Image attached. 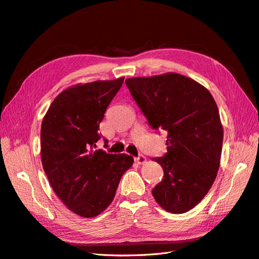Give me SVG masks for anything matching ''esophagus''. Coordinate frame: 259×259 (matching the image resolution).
Listing matches in <instances>:
<instances>
[{
  "instance_id": "obj_1",
  "label": "esophagus",
  "mask_w": 259,
  "mask_h": 259,
  "mask_svg": "<svg viewBox=\"0 0 259 259\" xmlns=\"http://www.w3.org/2000/svg\"><path fill=\"white\" fill-rule=\"evenodd\" d=\"M135 161L138 163V164H144V163H146V156L145 155H143V154H139L137 158L135 159Z\"/></svg>"
}]
</instances>
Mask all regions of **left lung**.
I'll list each match as a JSON object with an SVG mask.
<instances>
[{
	"label": "left lung",
	"mask_w": 259,
	"mask_h": 259,
	"mask_svg": "<svg viewBox=\"0 0 259 259\" xmlns=\"http://www.w3.org/2000/svg\"><path fill=\"white\" fill-rule=\"evenodd\" d=\"M125 84L149 125L167 133V152L152 159L164 170L153 198L169 213H186L205 197L221 164L224 131L215 100L200 83L173 72Z\"/></svg>",
	"instance_id": "8db88e82"
}]
</instances>
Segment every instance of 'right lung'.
Instances as JSON below:
<instances>
[{
	"mask_svg": "<svg viewBox=\"0 0 259 259\" xmlns=\"http://www.w3.org/2000/svg\"><path fill=\"white\" fill-rule=\"evenodd\" d=\"M123 81L73 85L54 99L42 121L45 174L61 202L84 218L111 204L122 175L134 163L131 155L96 150L99 124Z\"/></svg>",
	"mask_w": 259,
	"mask_h": 259,
	"instance_id": "add662e5",
	"label": "right lung"
}]
</instances>
